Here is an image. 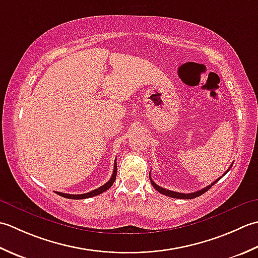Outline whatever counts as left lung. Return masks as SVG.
Returning a JSON list of instances; mask_svg holds the SVG:
<instances>
[{
    "mask_svg": "<svg viewBox=\"0 0 258 258\" xmlns=\"http://www.w3.org/2000/svg\"><path fill=\"white\" fill-rule=\"evenodd\" d=\"M230 168H232V166L229 167V169ZM229 169L226 171L224 175H226V173H227L228 171H229ZM223 175V176H224ZM149 178H150V181H151V183H152V186H154V188L156 189L157 191H159L160 194H162V195H166V196H168V197H172V198H177V199H192V198H196V197H199L201 195H203V194H205L206 192L208 189H210V187H212L213 185H215V183H216L220 178H218L217 180H215L212 185H209V186H207V187H205V188H203L202 190H198V191H195V192H191V194H182V192H177V191H172V190H168V189H165V188H162V187H160V186H158L157 185V183H155L154 182V180L151 179V177H150V175H149Z\"/></svg>",
    "mask_w": 258,
    "mask_h": 258,
    "instance_id": "left-lung-1",
    "label": "left lung"
}]
</instances>
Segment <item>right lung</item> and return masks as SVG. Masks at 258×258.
I'll return each mask as SVG.
<instances>
[{"instance_id":"1","label":"right lung","mask_w":258,"mask_h":258,"mask_svg":"<svg viewBox=\"0 0 258 258\" xmlns=\"http://www.w3.org/2000/svg\"><path fill=\"white\" fill-rule=\"evenodd\" d=\"M115 177H117V162L114 161V166H113V172H112V176L110 178V180L108 182L104 183L101 187H99L97 189H94L92 191H89L87 194H81V195H70V194H64V192H57L56 194L61 197H64V198H69V199H86V198H90V197H94V196H98L100 194H102L103 191L108 190V189L113 185V182L115 180Z\"/></svg>"}]
</instances>
